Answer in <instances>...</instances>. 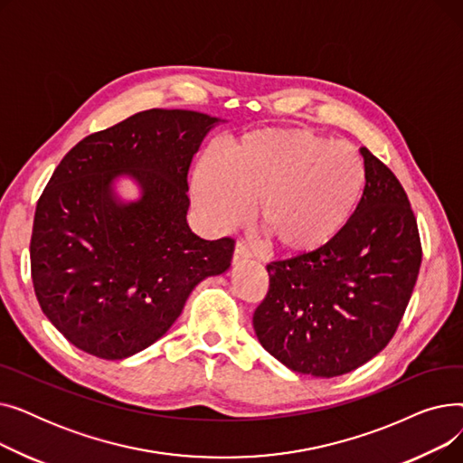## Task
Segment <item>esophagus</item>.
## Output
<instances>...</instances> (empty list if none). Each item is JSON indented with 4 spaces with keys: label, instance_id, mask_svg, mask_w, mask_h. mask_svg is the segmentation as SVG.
<instances>
[{
    "label": "esophagus",
    "instance_id": "obj_1",
    "mask_svg": "<svg viewBox=\"0 0 463 463\" xmlns=\"http://www.w3.org/2000/svg\"><path fill=\"white\" fill-rule=\"evenodd\" d=\"M250 257H251V253H250V250H248V246L244 244V241H236L234 251H232V262H234V264L244 262V260H248Z\"/></svg>",
    "mask_w": 463,
    "mask_h": 463
}]
</instances>
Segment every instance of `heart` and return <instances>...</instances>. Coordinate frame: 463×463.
<instances>
[{
    "instance_id": "b5f03b06",
    "label": "heart",
    "mask_w": 463,
    "mask_h": 463,
    "mask_svg": "<svg viewBox=\"0 0 463 463\" xmlns=\"http://www.w3.org/2000/svg\"><path fill=\"white\" fill-rule=\"evenodd\" d=\"M366 189V166L349 144L309 129H259L204 152L191 197L204 223L225 231L255 205V225L287 255L313 253L342 232Z\"/></svg>"
}]
</instances>
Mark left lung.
I'll return each instance as SVG.
<instances>
[{
  "label": "left lung",
  "instance_id": "8db88e82",
  "mask_svg": "<svg viewBox=\"0 0 463 463\" xmlns=\"http://www.w3.org/2000/svg\"><path fill=\"white\" fill-rule=\"evenodd\" d=\"M366 189L347 227L325 248L266 266L269 295L253 313L260 345L313 377L356 370L391 342L420 270L407 194L368 148Z\"/></svg>",
  "mask_w": 463,
  "mask_h": 463
}]
</instances>
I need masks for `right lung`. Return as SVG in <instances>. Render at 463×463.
Instances as JSON below:
<instances>
[{
	"label": "right lung",
	"instance_id": "obj_1",
	"mask_svg": "<svg viewBox=\"0 0 463 463\" xmlns=\"http://www.w3.org/2000/svg\"><path fill=\"white\" fill-rule=\"evenodd\" d=\"M225 119L152 109L82 138L37 203L30 244L35 297L80 351L124 360L175 325L203 279L229 270L234 241L187 225V170ZM131 179L139 197L117 191Z\"/></svg>",
	"mask_w": 463,
	"mask_h": 463
}]
</instances>
